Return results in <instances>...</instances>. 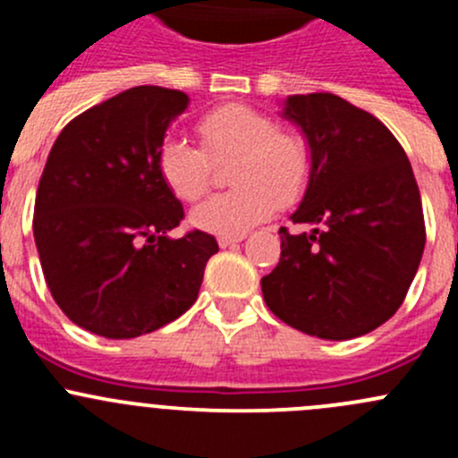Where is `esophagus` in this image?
Here are the masks:
<instances>
[{
  "instance_id": "1",
  "label": "esophagus",
  "mask_w": 458,
  "mask_h": 458,
  "mask_svg": "<svg viewBox=\"0 0 458 458\" xmlns=\"http://www.w3.org/2000/svg\"><path fill=\"white\" fill-rule=\"evenodd\" d=\"M243 237H246V234H221L216 242H219L221 248H228V246H234V243L243 242Z\"/></svg>"
}]
</instances>
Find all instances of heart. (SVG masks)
Listing matches in <instances>:
<instances>
[{
  "label": "heart",
  "instance_id": "b5f03b06",
  "mask_svg": "<svg viewBox=\"0 0 458 458\" xmlns=\"http://www.w3.org/2000/svg\"><path fill=\"white\" fill-rule=\"evenodd\" d=\"M201 146L168 137L157 150V170L177 199L197 201L215 182V164L233 159V191L192 210L197 228L215 234H243L279 206L306 195L312 150L306 137L279 128L270 114L246 104H224L201 114L195 126Z\"/></svg>",
  "mask_w": 458,
  "mask_h": 458
}]
</instances>
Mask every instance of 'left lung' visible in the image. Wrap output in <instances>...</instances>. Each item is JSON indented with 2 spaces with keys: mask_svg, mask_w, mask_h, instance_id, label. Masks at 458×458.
<instances>
[{
  "mask_svg": "<svg viewBox=\"0 0 458 458\" xmlns=\"http://www.w3.org/2000/svg\"><path fill=\"white\" fill-rule=\"evenodd\" d=\"M284 114L306 135L312 177L281 259L261 279L267 308L288 326L344 341L399 310L426 248L421 195L405 150L366 110L332 92L294 95Z\"/></svg>",
  "mask_w": 458,
  "mask_h": 458,
  "instance_id": "obj_1",
  "label": "left lung"
}]
</instances>
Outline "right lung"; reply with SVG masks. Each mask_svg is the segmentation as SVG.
I'll return each instance as SVG.
<instances>
[{"label":"right lung","mask_w":458,"mask_h":458,"mask_svg":"<svg viewBox=\"0 0 458 458\" xmlns=\"http://www.w3.org/2000/svg\"><path fill=\"white\" fill-rule=\"evenodd\" d=\"M188 104L182 90L131 88L77 114L50 148L32 233L55 303L92 335L132 339L182 317L219 252L201 230L165 237L183 206L157 150Z\"/></svg>","instance_id":"right-lung-1"}]
</instances>
